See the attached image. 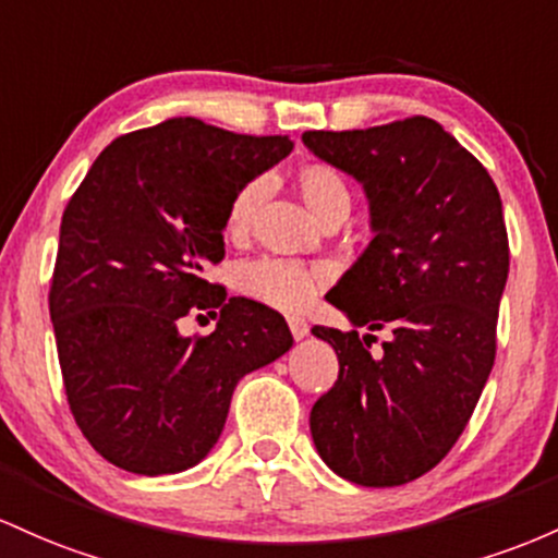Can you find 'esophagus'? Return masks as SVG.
<instances>
[{"instance_id":"esophagus-1","label":"esophagus","mask_w":558,"mask_h":558,"mask_svg":"<svg viewBox=\"0 0 558 558\" xmlns=\"http://www.w3.org/2000/svg\"><path fill=\"white\" fill-rule=\"evenodd\" d=\"M287 324H290V331H292V337H295V340H303V337L308 335V322H305V318L290 316V318H287Z\"/></svg>"}]
</instances>
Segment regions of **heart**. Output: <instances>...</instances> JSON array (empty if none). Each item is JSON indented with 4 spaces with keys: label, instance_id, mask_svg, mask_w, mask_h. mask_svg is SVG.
I'll return each mask as SVG.
<instances>
[{
    "label": "heart",
    "instance_id": "1",
    "mask_svg": "<svg viewBox=\"0 0 558 558\" xmlns=\"http://www.w3.org/2000/svg\"><path fill=\"white\" fill-rule=\"evenodd\" d=\"M295 186L318 221L331 216H348L350 186L335 166L324 160H308L295 171ZM266 197V181L250 179L234 192L223 216V229L231 240H242L253 227L258 205ZM327 281V268L290 258H258L236 271V287L247 298L277 311H303Z\"/></svg>",
    "mask_w": 558,
    "mask_h": 558
}]
</instances>
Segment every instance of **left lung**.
<instances>
[{"instance_id": "1", "label": "left lung", "mask_w": 558, "mask_h": 558, "mask_svg": "<svg viewBox=\"0 0 558 558\" xmlns=\"http://www.w3.org/2000/svg\"><path fill=\"white\" fill-rule=\"evenodd\" d=\"M305 147L359 179L374 240L327 300L350 331L313 327L340 361L313 403L331 472L396 487L440 464L472 418L493 361L509 277L504 205L490 173L424 116L355 131H305ZM387 328L372 356L357 327Z\"/></svg>"}]
</instances>
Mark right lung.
Wrapping results in <instances>:
<instances>
[{
  "label": "right lung",
  "mask_w": 558,
  "mask_h": 558,
  "mask_svg": "<svg viewBox=\"0 0 558 558\" xmlns=\"http://www.w3.org/2000/svg\"><path fill=\"white\" fill-rule=\"evenodd\" d=\"M290 153V136L171 118L110 142L73 192L49 316L71 414L110 464L147 477L199 464L236 381L292 348L277 311L227 303L205 279L231 195ZM197 310H218L217 329L184 338L178 318Z\"/></svg>",
  "instance_id": "obj_1"
}]
</instances>
